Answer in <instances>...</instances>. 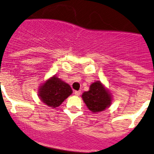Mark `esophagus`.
I'll list each match as a JSON object with an SVG mask.
<instances>
[{
	"mask_svg": "<svg viewBox=\"0 0 154 154\" xmlns=\"http://www.w3.org/2000/svg\"><path fill=\"white\" fill-rule=\"evenodd\" d=\"M80 93H81V92L80 91H74V95H75V96H77V97L80 96Z\"/></svg>",
	"mask_w": 154,
	"mask_h": 154,
	"instance_id": "esophagus-1",
	"label": "esophagus"
}]
</instances>
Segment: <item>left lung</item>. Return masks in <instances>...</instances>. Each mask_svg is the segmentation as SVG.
I'll use <instances>...</instances> for the list:
<instances>
[{
	"label": "left lung",
	"mask_w": 154,
	"mask_h": 154,
	"mask_svg": "<svg viewBox=\"0 0 154 154\" xmlns=\"http://www.w3.org/2000/svg\"><path fill=\"white\" fill-rule=\"evenodd\" d=\"M81 97L88 109L93 113L105 111L112 102L110 92L99 80L91 84L88 91L84 92Z\"/></svg>",
	"instance_id": "8db88e82"
}]
</instances>
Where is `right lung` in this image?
<instances>
[{
    "instance_id": "1",
    "label": "right lung",
    "mask_w": 154,
    "mask_h": 154,
    "mask_svg": "<svg viewBox=\"0 0 154 154\" xmlns=\"http://www.w3.org/2000/svg\"><path fill=\"white\" fill-rule=\"evenodd\" d=\"M72 93V89L68 84L56 75H53L40 86L38 97L48 107L57 108Z\"/></svg>"
}]
</instances>
